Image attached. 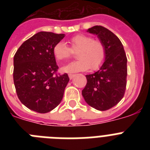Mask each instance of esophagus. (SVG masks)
Here are the masks:
<instances>
[{
  "instance_id": "obj_1",
  "label": "esophagus",
  "mask_w": 150,
  "mask_h": 150,
  "mask_svg": "<svg viewBox=\"0 0 150 150\" xmlns=\"http://www.w3.org/2000/svg\"><path fill=\"white\" fill-rule=\"evenodd\" d=\"M68 76H69V78H70V79H73V78H74V76H76V75H75V74H69V75H68Z\"/></svg>"
}]
</instances>
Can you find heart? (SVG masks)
<instances>
[{
    "instance_id": "1",
    "label": "heart",
    "mask_w": 150,
    "mask_h": 150,
    "mask_svg": "<svg viewBox=\"0 0 150 150\" xmlns=\"http://www.w3.org/2000/svg\"><path fill=\"white\" fill-rule=\"evenodd\" d=\"M71 49L63 42H59L54 46L53 55L58 61H64L71 58L72 51L77 52L76 62L62 67L66 73H76L91 68L96 70L103 64L106 56L104 45L99 40L84 34H78L69 40Z\"/></svg>"
}]
</instances>
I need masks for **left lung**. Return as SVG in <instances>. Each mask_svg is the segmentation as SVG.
<instances>
[{
    "mask_svg": "<svg viewBox=\"0 0 150 150\" xmlns=\"http://www.w3.org/2000/svg\"><path fill=\"white\" fill-rule=\"evenodd\" d=\"M87 32L95 34L104 45L105 60L98 71L86 75V86L82 95L87 104L98 110H109L124 96L126 87L127 58L121 41L112 31L100 25Z\"/></svg>",
    "mask_w": 150,
    "mask_h": 150,
    "instance_id": "1",
    "label": "left lung"
}]
</instances>
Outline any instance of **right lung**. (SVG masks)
<instances>
[{"label":"right lung","mask_w":150,"mask_h":150,"mask_svg":"<svg viewBox=\"0 0 150 150\" xmlns=\"http://www.w3.org/2000/svg\"><path fill=\"white\" fill-rule=\"evenodd\" d=\"M64 34L40 31L25 41L13 59V81L18 99L28 109L46 113L62 100L68 75L56 74L53 47Z\"/></svg>","instance_id":"right-lung-1"}]
</instances>
